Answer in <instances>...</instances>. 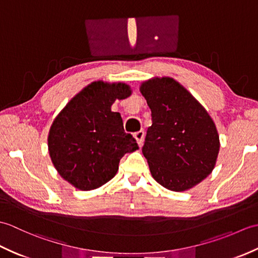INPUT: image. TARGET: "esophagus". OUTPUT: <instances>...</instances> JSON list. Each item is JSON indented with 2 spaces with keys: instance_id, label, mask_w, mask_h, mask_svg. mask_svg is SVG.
Wrapping results in <instances>:
<instances>
[{
  "instance_id": "34e87169",
  "label": "esophagus",
  "mask_w": 258,
  "mask_h": 258,
  "mask_svg": "<svg viewBox=\"0 0 258 258\" xmlns=\"http://www.w3.org/2000/svg\"><path fill=\"white\" fill-rule=\"evenodd\" d=\"M134 139L138 142L139 145H142L143 143V140H144V131L143 130H140L138 132L134 133Z\"/></svg>"
}]
</instances>
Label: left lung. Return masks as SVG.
<instances>
[{"label":"left lung","instance_id":"1","mask_svg":"<svg viewBox=\"0 0 258 258\" xmlns=\"http://www.w3.org/2000/svg\"><path fill=\"white\" fill-rule=\"evenodd\" d=\"M152 112L142 152L153 178L173 191L187 190L215 167L220 136L202 104L172 78H153L140 86Z\"/></svg>","mask_w":258,"mask_h":258}]
</instances>
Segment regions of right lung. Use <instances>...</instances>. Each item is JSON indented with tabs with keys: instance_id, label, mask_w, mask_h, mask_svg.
<instances>
[{
	"instance_id": "1",
	"label": "right lung",
	"mask_w": 258,
	"mask_h": 258,
	"mask_svg": "<svg viewBox=\"0 0 258 258\" xmlns=\"http://www.w3.org/2000/svg\"><path fill=\"white\" fill-rule=\"evenodd\" d=\"M131 94L122 82H92L54 118L48 153L58 174L75 188L101 187L117 173L120 158L139 150L133 136L125 133L120 114L111 109L115 101Z\"/></svg>"
}]
</instances>
